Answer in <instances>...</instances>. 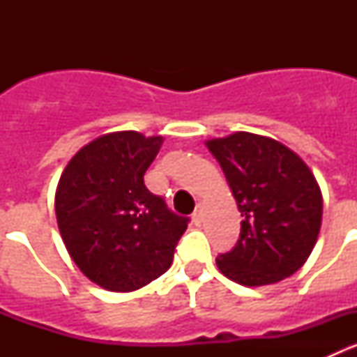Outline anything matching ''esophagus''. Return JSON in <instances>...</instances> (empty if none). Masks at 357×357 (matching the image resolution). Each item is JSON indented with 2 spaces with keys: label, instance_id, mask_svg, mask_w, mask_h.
Returning <instances> with one entry per match:
<instances>
[{
  "label": "esophagus",
  "instance_id": "34e87169",
  "mask_svg": "<svg viewBox=\"0 0 357 357\" xmlns=\"http://www.w3.org/2000/svg\"><path fill=\"white\" fill-rule=\"evenodd\" d=\"M202 218H204V214H202V207L198 206L197 209H195V213L191 214V220H193L195 225H200V223H202Z\"/></svg>",
  "mask_w": 357,
  "mask_h": 357
}]
</instances>
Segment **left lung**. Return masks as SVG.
Masks as SVG:
<instances>
[{
	"mask_svg": "<svg viewBox=\"0 0 357 357\" xmlns=\"http://www.w3.org/2000/svg\"><path fill=\"white\" fill-rule=\"evenodd\" d=\"M207 148L243 218L234 248L216 257L220 272L243 286L293 275L313 252L321 225V193L311 169L284 144L250 132L211 139Z\"/></svg>",
	"mask_w": 357,
	"mask_h": 357,
	"instance_id": "8db88e82",
	"label": "left lung"
}]
</instances>
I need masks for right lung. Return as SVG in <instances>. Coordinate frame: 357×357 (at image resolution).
Instances as JSON below:
<instances>
[{
    "label": "right lung",
    "mask_w": 357,
    "mask_h": 357,
    "mask_svg": "<svg viewBox=\"0 0 357 357\" xmlns=\"http://www.w3.org/2000/svg\"><path fill=\"white\" fill-rule=\"evenodd\" d=\"M162 137L114 132L69 160L55 195L59 230L77 266L102 288L134 291L172 266L189 218L150 193L144 173Z\"/></svg>",
    "instance_id": "1"
}]
</instances>
